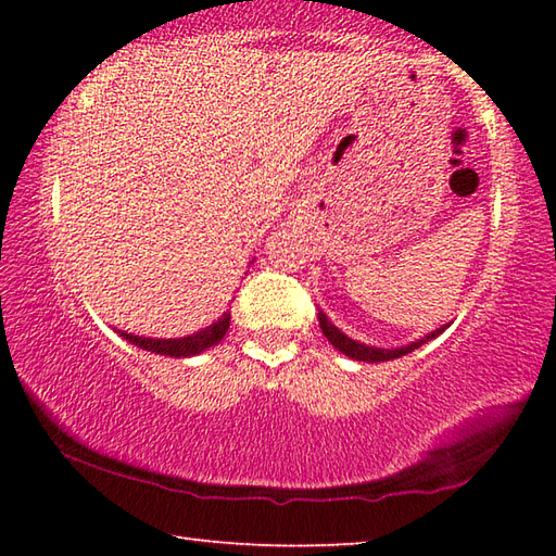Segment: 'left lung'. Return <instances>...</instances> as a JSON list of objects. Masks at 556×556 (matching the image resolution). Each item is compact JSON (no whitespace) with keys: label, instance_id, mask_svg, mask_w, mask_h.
Segmentation results:
<instances>
[{"label":"left lung","instance_id":"8db88e82","mask_svg":"<svg viewBox=\"0 0 556 556\" xmlns=\"http://www.w3.org/2000/svg\"><path fill=\"white\" fill-rule=\"evenodd\" d=\"M318 324H321V331H324V336H326L328 341H331V343L338 348V351L345 353L348 357H353V361H363V363L394 361V357H402V355L412 353L414 348H419L421 343L431 341V338H437L441 331H444V328H437L434 333H429V336H425V338H419L417 343H412V345H404V348H397V351H382V348H370V345H363V343L353 341V338L343 336V333L338 331V328H336L331 321H328V318H326V314H324V312H318Z\"/></svg>","mask_w":556,"mask_h":556}]
</instances>
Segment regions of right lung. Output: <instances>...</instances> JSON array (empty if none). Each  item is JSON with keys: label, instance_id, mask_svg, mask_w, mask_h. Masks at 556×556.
Wrapping results in <instances>:
<instances>
[{"label": "right lung", "instance_id": "obj_1", "mask_svg": "<svg viewBox=\"0 0 556 556\" xmlns=\"http://www.w3.org/2000/svg\"><path fill=\"white\" fill-rule=\"evenodd\" d=\"M228 328H230V314H223L213 326L186 338H168V341H162V338H142L131 333H122V336H125L131 345L142 348V351H152V353L172 355V357H188V355H199L205 351V348L220 343L223 336L228 333Z\"/></svg>", "mask_w": 556, "mask_h": 556}]
</instances>
